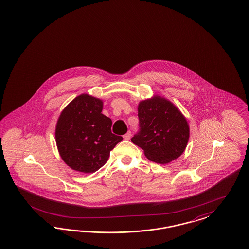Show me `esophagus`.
Segmentation results:
<instances>
[{
  "label": "esophagus",
  "instance_id": "obj_1",
  "mask_svg": "<svg viewBox=\"0 0 249 249\" xmlns=\"http://www.w3.org/2000/svg\"><path fill=\"white\" fill-rule=\"evenodd\" d=\"M130 137H131V132H130V131H128V132L123 136L124 140H129Z\"/></svg>",
  "mask_w": 249,
  "mask_h": 249
}]
</instances>
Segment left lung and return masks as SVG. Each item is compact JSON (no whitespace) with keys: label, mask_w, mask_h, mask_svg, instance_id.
Segmentation results:
<instances>
[{"label":"left lung","mask_w":249,"mask_h":249,"mask_svg":"<svg viewBox=\"0 0 249 249\" xmlns=\"http://www.w3.org/2000/svg\"><path fill=\"white\" fill-rule=\"evenodd\" d=\"M140 131L131 142L142 148L146 157L165 164L178 158L189 139V126L180 110L168 99L158 94L138 106Z\"/></svg>","instance_id":"obj_1"}]
</instances>
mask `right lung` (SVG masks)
<instances>
[{
  "label": "right lung",
  "instance_id": "add662e5",
  "mask_svg": "<svg viewBox=\"0 0 249 249\" xmlns=\"http://www.w3.org/2000/svg\"><path fill=\"white\" fill-rule=\"evenodd\" d=\"M102 109L101 99L83 94L60 113L55 129L56 144L61 159L72 170L97 171L122 141L112 133V120L101 113Z\"/></svg>",
  "mask_w": 249,
  "mask_h": 249
}]
</instances>
